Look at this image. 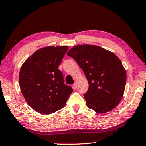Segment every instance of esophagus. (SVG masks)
Listing matches in <instances>:
<instances>
[{"mask_svg":"<svg viewBox=\"0 0 146 146\" xmlns=\"http://www.w3.org/2000/svg\"><path fill=\"white\" fill-rule=\"evenodd\" d=\"M73 88L74 90H76V84L75 83H74L73 84Z\"/></svg>","mask_w":146,"mask_h":146,"instance_id":"1","label":"esophagus"}]
</instances>
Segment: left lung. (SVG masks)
Instances as JSON below:
<instances>
[{
  "instance_id": "8db88e82",
  "label": "left lung",
  "mask_w": 146,
  "mask_h": 146,
  "mask_svg": "<svg viewBox=\"0 0 146 146\" xmlns=\"http://www.w3.org/2000/svg\"><path fill=\"white\" fill-rule=\"evenodd\" d=\"M67 55L83 70L89 83L84 94L88 107L98 113L113 110L120 102L126 83V72L114 53L97 46H74Z\"/></svg>"
}]
</instances>
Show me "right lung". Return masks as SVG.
Segmentation results:
<instances>
[{
	"label": "right lung",
	"instance_id": "add662e5",
	"mask_svg": "<svg viewBox=\"0 0 146 146\" xmlns=\"http://www.w3.org/2000/svg\"><path fill=\"white\" fill-rule=\"evenodd\" d=\"M68 46L38 49L22 66L19 73L21 92L27 103L41 114H51L65 106L73 89L64 84L58 70Z\"/></svg>",
	"mask_w": 146,
	"mask_h": 146
}]
</instances>
